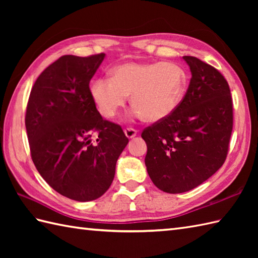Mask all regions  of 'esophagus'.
<instances>
[{
  "mask_svg": "<svg viewBox=\"0 0 258 258\" xmlns=\"http://www.w3.org/2000/svg\"><path fill=\"white\" fill-rule=\"evenodd\" d=\"M124 134L127 139H133L136 135H138V131L134 128H126V130H124Z\"/></svg>",
  "mask_w": 258,
  "mask_h": 258,
  "instance_id": "obj_1",
  "label": "esophagus"
}]
</instances>
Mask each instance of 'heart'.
<instances>
[{
	"label": "heart",
	"instance_id": "obj_1",
	"mask_svg": "<svg viewBox=\"0 0 258 258\" xmlns=\"http://www.w3.org/2000/svg\"><path fill=\"white\" fill-rule=\"evenodd\" d=\"M187 83V73L178 64L127 62L115 67L111 79L95 80L90 91L103 117L114 118L131 96V115L155 123L176 111Z\"/></svg>",
	"mask_w": 258,
	"mask_h": 258
}]
</instances>
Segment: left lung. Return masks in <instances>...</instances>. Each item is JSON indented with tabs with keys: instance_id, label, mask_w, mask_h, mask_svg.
Returning a JSON list of instances; mask_svg holds the SVG:
<instances>
[{
	"instance_id": "8db88e82",
	"label": "left lung",
	"mask_w": 258,
	"mask_h": 258,
	"mask_svg": "<svg viewBox=\"0 0 258 258\" xmlns=\"http://www.w3.org/2000/svg\"><path fill=\"white\" fill-rule=\"evenodd\" d=\"M191 79L171 116L142 133L152 182L169 194L204 183L226 160L233 130V102L227 81L210 64L183 56Z\"/></svg>"
}]
</instances>
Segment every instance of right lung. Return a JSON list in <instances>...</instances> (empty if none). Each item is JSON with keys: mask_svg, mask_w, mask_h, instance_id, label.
<instances>
[{"mask_svg": "<svg viewBox=\"0 0 258 258\" xmlns=\"http://www.w3.org/2000/svg\"><path fill=\"white\" fill-rule=\"evenodd\" d=\"M104 57H59L38 76L26 107L36 169L57 193L79 202L94 201L109 188L128 143L119 125L103 119L91 96L90 81ZM93 132L99 135L95 144Z\"/></svg>", "mask_w": 258, "mask_h": 258, "instance_id": "right-lung-1", "label": "right lung"}]
</instances>
